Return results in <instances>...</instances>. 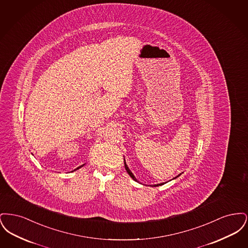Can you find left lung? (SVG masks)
I'll list each match as a JSON object with an SVG mask.
<instances>
[{"instance_id":"obj_1","label":"left lung","mask_w":248,"mask_h":248,"mask_svg":"<svg viewBox=\"0 0 248 248\" xmlns=\"http://www.w3.org/2000/svg\"><path fill=\"white\" fill-rule=\"evenodd\" d=\"M124 167H125V170H126V171H127V173L129 174L130 177H132V178H133V179H134L135 181H138V180H137V178H136V177H135V176L133 175V173H132V172L130 171V169L129 168H128V166H127V165H126V163H125V160H124ZM179 176H180V174H179L178 176H177V177H174V178H177V177H179ZM161 185H163V183H161V184H156V185H154V187H157V186H161Z\"/></svg>"}]
</instances>
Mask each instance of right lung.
<instances>
[{
  "label": "right lung",
  "instance_id": "add662e5",
  "mask_svg": "<svg viewBox=\"0 0 248 248\" xmlns=\"http://www.w3.org/2000/svg\"><path fill=\"white\" fill-rule=\"evenodd\" d=\"M83 165H81V166H79V167H77V168H76V169H74V170H73V171H76V170H77V169H79V168H81V167H83ZM73 171H71V172H73Z\"/></svg>",
  "mask_w": 248,
  "mask_h": 248
}]
</instances>
